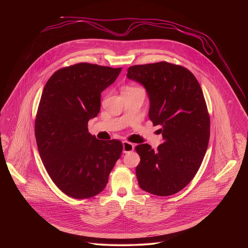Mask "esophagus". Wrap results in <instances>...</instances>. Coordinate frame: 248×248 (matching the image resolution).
<instances>
[{"label": "esophagus", "instance_id": "34e87169", "mask_svg": "<svg viewBox=\"0 0 248 248\" xmlns=\"http://www.w3.org/2000/svg\"><path fill=\"white\" fill-rule=\"evenodd\" d=\"M134 149V145L128 141H123V152L124 153H128L131 152Z\"/></svg>", "mask_w": 248, "mask_h": 248}]
</instances>
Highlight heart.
Segmentation results:
<instances>
[{
	"mask_svg": "<svg viewBox=\"0 0 248 248\" xmlns=\"http://www.w3.org/2000/svg\"><path fill=\"white\" fill-rule=\"evenodd\" d=\"M130 88H132V87H127V88H125V89H130Z\"/></svg>",
	"mask_w": 248,
	"mask_h": 248,
	"instance_id": "1",
	"label": "heart"
}]
</instances>
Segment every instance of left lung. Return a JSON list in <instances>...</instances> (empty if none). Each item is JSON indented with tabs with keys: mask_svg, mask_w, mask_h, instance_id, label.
Returning <instances> with one entry per match:
<instances>
[{
	"mask_svg": "<svg viewBox=\"0 0 248 248\" xmlns=\"http://www.w3.org/2000/svg\"><path fill=\"white\" fill-rule=\"evenodd\" d=\"M126 77L146 89L149 119L163 135L157 150L147 143L135 147L138 185L154 195L174 194L194 178L208 147L210 118L202 89L188 69L167 62L132 65Z\"/></svg>",
	"mask_w": 248,
	"mask_h": 248,
	"instance_id": "1",
	"label": "left lung"
}]
</instances>
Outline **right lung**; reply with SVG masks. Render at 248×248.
<instances>
[{
    "instance_id": "right-lung-1",
    "label": "right lung",
    "mask_w": 248,
    "mask_h": 248,
    "mask_svg": "<svg viewBox=\"0 0 248 248\" xmlns=\"http://www.w3.org/2000/svg\"><path fill=\"white\" fill-rule=\"evenodd\" d=\"M121 70L80 62L57 70L43 89L35 120L38 151L54 184L69 197L100 193L121 157L120 140H99L87 127L100 112L101 93Z\"/></svg>"
}]
</instances>
